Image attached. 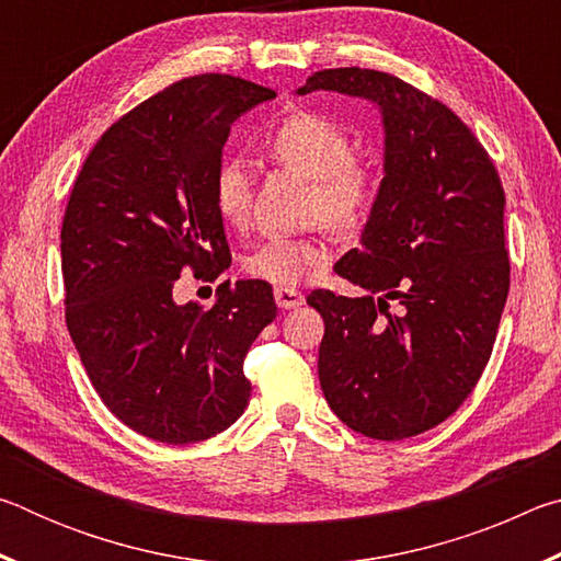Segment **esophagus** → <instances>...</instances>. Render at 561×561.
<instances>
[{
	"label": "esophagus",
	"instance_id": "esophagus-1",
	"mask_svg": "<svg viewBox=\"0 0 561 561\" xmlns=\"http://www.w3.org/2000/svg\"><path fill=\"white\" fill-rule=\"evenodd\" d=\"M274 301H277V307L282 309H299L304 304V294L291 287H277L274 289Z\"/></svg>",
	"mask_w": 561,
	"mask_h": 561
}]
</instances>
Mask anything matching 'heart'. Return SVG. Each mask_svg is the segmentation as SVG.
I'll list each match as a JSON object with an SVG mask.
<instances>
[{
    "label": "heart",
    "instance_id": "heart-1",
    "mask_svg": "<svg viewBox=\"0 0 561 561\" xmlns=\"http://www.w3.org/2000/svg\"><path fill=\"white\" fill-rule=\"evenodd\" d=\"M348 133L319 113H294L267 140V153L279 165L311 183L309 213L331 230L346 232L366 220L376 201L374 168L351 156ZM250 178L237 160H225L213 180L215 210L225 225L242 227L250 215ZM329 262L321 240L262 242L244 257V272L279 287H294Z\"/></svg>",
    "mask_w": 561,
    "mask_h": 561
}]
</instances>
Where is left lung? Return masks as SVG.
Returning <instances> with one entry per match:
<instances>
[{
    "label": "left lung",
    "instance_id": "1",
    "mask_svg": "<svg viewBox=\"0 0 561 561\" xmlns=\"http://www.w3.org/2000/svg\"><path fill=\"white\" fill-rule=\"evenodd\" d=\"M366 99L383 123V180L360 247L336 262L364 289L307 297L324 317L319 381L351 431L403 440L472 393L510 291L505 190L472 130L391 73L324 69L297 89Z\"/></svg>",
    "mask_w": 561,
    "mask_h": 561
}]
</instances>
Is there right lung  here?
I'll return each instance as SVG.
<instances>
[{
    "label": "right lung",
    "mask_w": 561,
    "mask_h": 561,
    "mask_svg": "<svg viewBox=\"0 0 561 561\" xmlns=\"http://www.w3.org/2000/svg\"><path fill=\"white\" fill-rule=\"evenodd\" d=\"M277 93L190 76L103 133L61 225L66 327L108 411L146 438L187 445L244 413L242 360L277 317L267 282L230 279L213 309L173 297L180 272L230 267L213 180L232 123Z\"/></svg>",
    "instance_id": "obj_1"
}]
</instances>
